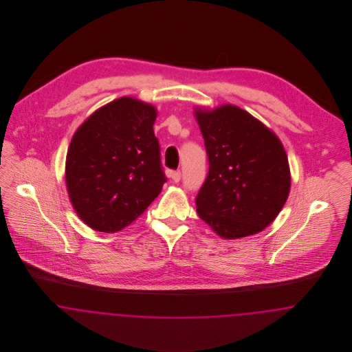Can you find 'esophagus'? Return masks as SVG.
I'll list each match as a JSON object with an SVG mask.
<instances>
[{"mask_svg": "<svg viewBox=\"0 0 352 352\" xmlns=\"http://www.w3.org/2000/svg\"><path fill=\"white\" fill-rule=\"evenodd\" d=\"M170 177H171V179H173L175 184H178V182L181 181L182 174H181V171H171V173H170Z\"/></svg>", "mask_w": 352, "mask_h": 352, "instance_id": "esophagus-1", "label": "esophagus"}]
</instances>
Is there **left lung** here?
Returning a JSON list of instances; mask_svg holds the SVG:
<instances>
[{
  "mask_svg": "<svg viewBox=\"0 0 352 352\" xmlns=\"http://www.w3.org/2000/svg\"><path fill=\"white\" fill-rule=\"evenodd\" d=\"M210 170L197 212L217 234H257L276 219L290 190L287 155L277 135L234 105L197 109Z\"/></svg>",
  "mask_w": 352,
  "mask_h": 352,
  "instance_id": "1",
  "label": "left lung"
}]
</instances>
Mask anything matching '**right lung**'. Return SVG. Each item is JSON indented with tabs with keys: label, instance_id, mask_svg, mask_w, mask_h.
Instances as JSON below:
<instances>
[{
	"label": "right lung",
	"instance_id": "obj_1",
	"mask_svg": "<svg viewBox=\"0 0 352 352\" xmlns=\"http://www.w3.org/2000/svg\"><path fill=\"white\" fill-rule=\"evenodd\" d=\"M155 108L133 98L112 101L75 132L66 160L69 201L84 223L118 232L138 218L166 182L153 124Z\"/></svg>",
	"mask_w": 352,
	"mask_h": 352
}]
</instances>
